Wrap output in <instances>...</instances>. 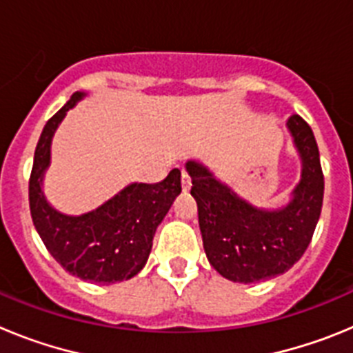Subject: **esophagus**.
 <instances>
[{
  "label": "esophagus",
  "instance_id": "obj_1",
  "mask_svg": "<svg viewBox=\"0 0 353 353\" xmlns=\"http://www.w3.org/2000/svg\"><path fill=\"white\" fill-rule=\"evenodd\" d=\"M182 189L183 191H189L191 189V176L187 171H182Z\"/></svg>",
  "mask_w": 353,
  "mask_h": 353
}]
</instances>
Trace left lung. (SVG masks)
I'll use <instances>...</instances> for the list:
<instances>
[{"instance_id": "8db88e82", "label": "left lung", "mask_w": 353, "mask_h": 353, "mask_svg": "<svg viewBox=\"0 0 353 353\" xmlns=\"http://www.w3.org/2000/svg\"><path fill=\"white\" fill-rule=\"evenodd\" d=\"M302 161L301 182L281 210H261L235 194L199 162L185 164L198 203L203 248L210 265L235 283L285 274L313 239L323 203V173L316 139L299 114L286 121Z\"/></svg>"}]
</instances>
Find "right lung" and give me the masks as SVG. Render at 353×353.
<instances>
[{
    "mask_svg": "<svg viewBox=\"0 0 353 353\" xmlns=\"http://www.w3.org/2000/svg\"><path fill=\"white\" fill-rule=\"evenodd\" d=\"M84 93L76 92L43 127L30 174V210L40 239L51 256L72 276L93 283H118L145 267L154 235L182 192L180 170L159 183H130L97 210L65 215L48 203L42 192L43 171L51 161V139L68 109Z\"/></svg>",
    "mask_w": 353,
    "mask_h": 353,
    "instance_id": "obj_1",
    "label": "right lung"
}]
</instances>
